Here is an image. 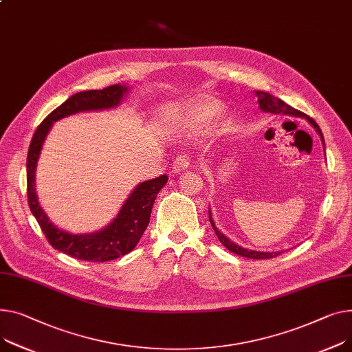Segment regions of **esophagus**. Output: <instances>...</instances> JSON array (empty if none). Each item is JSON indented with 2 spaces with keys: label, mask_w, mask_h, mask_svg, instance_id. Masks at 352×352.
<instances>
[{
  "label": "esophagus",
  "mask_w": 352,
  "mask_h": 352,
  "mask_svg": "<svg viewBox=\"0 0 352 352\" xmlns=\"http://www.w3.org/2000/svg\"><path fill=\"white\" fill-rule=\"evenodd\" d=\"M188 167H190V162H188L186 155H178L173 164V173H175V174L184 173L188 170Z\"/></svg>",
  "instance_id": "1"
}]
</instances>
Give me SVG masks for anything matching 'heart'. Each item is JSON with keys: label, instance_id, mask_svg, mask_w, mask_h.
Instances as JSON below:
<instances>
[{"label": "heart", "instance_id": "obj_1", "mask_svg": "<svg viewBox=\"0 0 352 352\" xmlns=\"http://www.w3.org/2000/svg\"><path fill=\"white\" fill-rule=\"evenodd\" d=\"M221 111V102L214 99H202L184 107L179 114H175V117H173L171 122L190 129H201L210 122H214Z\"/></svg>", "mask_w": 352, "mask_h": 352}]
</instances>
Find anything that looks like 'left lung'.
Returning a JSON list of instances; mask_svg holds the SVG:
<instances>
[{"instance_id":"obj_1","label":"left lung","mask_w":352,"mask_h":352,"mask_svg":"<svg viewBox=\"0 0 352 352\" xmlns=\"http://www.w3.org/2000/svg\"><path fill=\"white\" fill-rule=\"evenodd\" d=\"M254 95L257 96V103H259V109L265 113H273V114H285V116H293V117H301V119H306L311 126L313 129L318 133L320 138H321V143H322V147L325 150V143H324V137H322V133L318 127V124L311 119V117H309L307 114H304L296 109H293L292 106H289L287 103H285L282 99L278 98H274L273 95H270V93L267 91H263V90H254ZM209 212V221H210V225H212L217 236L219 239V242L230 252L236 253L239 256H243V257H248V259H270V257H274L277 254L282 253V250H277V252H261V250H252V249H248V248H243L238 243H235L233 241H230L226 235H223V233L215 226V222H214V218H212V212H210V208L208 209Z\"/></svg>"}]
</instances>
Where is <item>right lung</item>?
<instances>
[{
    "label": "right lung",
    "instance_id": "1",
    "mask_svg": "<svg viewBox=\"0 0 352 352\" xmlns=\"http://www.w3.org/2000/svg\"><path fill=\"white\" fill-rule=\"evenodd\" d=\"M129 91L130 87L126 85H113L103 90L79 91L48 114L31 140L27 157V191L31 212L52 248L75 257V259L86 262H109L130 253L142 239L150 222L157 194L167 184L168 177L161 175L135 185L119 212L104 228L89 233H72L58 228L45 214L38 201L35 182L38 160L54 123L78 113L102 111L119 107Z\"/></svg>",
    "mask_w": 352,
    "mask_h": 352
}]
</instances>
